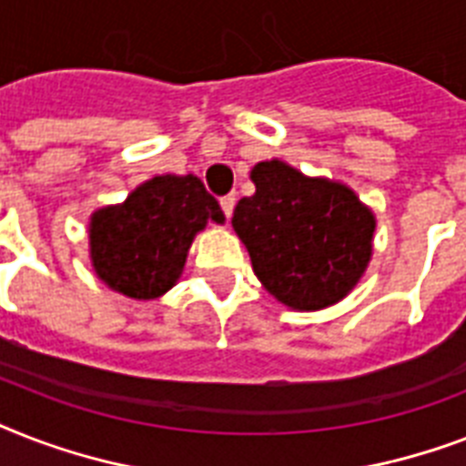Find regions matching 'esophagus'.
Masks as SVG:
<instances>
[{
  "instance_id": "obj_1",
  "label": "esophagus",
  "mask_w": 466,
  "mask_h": 466,
  "mask_svg": "<svg viewBox=\"0 0 466 466\" xmlns=\"http://www.w3.org/2000/svg\"><path fill=\"white\" fill-rule=\"evenodd\" d=\"M234 203H237V196H234V193H229V196H225V198H219V205H222V212H225L227 218H232Z\"/></svg>"
}]
</instances>
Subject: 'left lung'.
Returning <instances> with one entry per match:
<instances>
[{
	"instance_id": "1",
	"label": "left lung",
	"mask_w": 466,
	"mask_h": 466,
	"mask_svg": "<svg viewBox=\"0 0 466 466\" xmlns=\"http://www.w3.org/2000/svg\"><path fill=\"white\" fill-rule=\"evenodd\" d=\"M251 181L256 193L237 203L232 227L263 288L299 311L340 302L372 256V210L343 183L280 159L258 161Z\"/></svg>"
}]
</instances>
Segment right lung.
I'll return each mask as SVG.
<instances>
[{
  "mask_svg": "<svg viewBox=\"0 0 466 466\" xmlns=\"http://www.w3.org/2000/svg\"><path fill=\"white\" fill-rule=\"evenodd\" d=\"M208 222H225L198 176H155L91 215L89 251L96 276L133 299H155L181 278L186 256Z\"/></svg>",
  "mask_w": 466,
  "mask_h": 466,
  "instance_id": "obj_1",
  "label": "right lung"
}]
</instances>
